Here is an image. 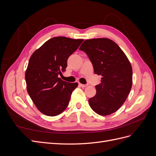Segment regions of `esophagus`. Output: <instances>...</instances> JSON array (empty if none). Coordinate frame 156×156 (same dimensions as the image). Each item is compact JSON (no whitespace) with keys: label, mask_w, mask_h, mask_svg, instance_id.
Returning a JSON list of instances; mask_svg holds the SVG:
<instances>
[{"label":"esophagus","mask_w":156,"mask_h":156,"mask_svg":"<svg viewBox=\"0 0 156 156\" xmlns=\"http://www.w3.org/2000/svg\"><path fill=\"white\" fill-rule=\"evenodd\" d=\"M79 85L80 87H83V88H84V87H87V85H88V84H81V83H79Z\"/></svg>","instance_id":"34e87169"}]
</instances>
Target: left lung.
Returning a JSON list of instances; mask_svg holds the SVG:
<instances>
[{
  "label": "left lung",
  "instance_id": "left-lung-1",
  "mask_svg": "<svg viewBox=\"0 0 156 156\" xmlns=\"http://www.w3.org/2000/svg\"><path fill=\"white\" fill-rule=\"evenodd\" d=\"M88 55L95 74L101 75L96 94L88 102L97 114L106 116L119 110L130 92L133 72L128 58L115 42L108 38L84 41L79 48Z\"/></svg>",
  "mask_w": 156,
  "mask_h": 156
}]
</instances>
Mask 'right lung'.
Returning a JSON list of instances; mask_svg holds the SVG:
<instances>
[{"mask_svg": "<svg viewBox=\"0 0 156 156\" xmlns=\"http://www.w3.org/2000/svg\"><path fill=\"white\" fill-rule=\"evenodd\" d=\"M83 40L55 37L47 41L30 56L25 73L28 94L43 114L55 116L67 108L72 92L78 86L58 77L67 67L69 56Z\"/></svg>", "mask_w": 156, "mask_h": 156, "instance_id": "obj_1", "label": "right lung"}]
</instances>
